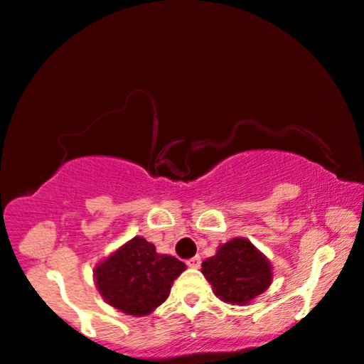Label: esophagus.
<instances>
[{
	"label": "esophagus",
	"instance_id": "obj_1",
	"mask_svg": "<svg viewBox=\"0 0 364 364\" xmlns=\"http://www.w3.org/2000/svg\"><path fill=\"white\" fill-rule=\"evenodd\" d=\"M200 264H202V259H200V256H193V257H191V259L187 261V266L188 267H193V269H197V267H200Z\"/></svg>",
	"mask_w": 364,
	"mask_h": 364
}]
</instances>
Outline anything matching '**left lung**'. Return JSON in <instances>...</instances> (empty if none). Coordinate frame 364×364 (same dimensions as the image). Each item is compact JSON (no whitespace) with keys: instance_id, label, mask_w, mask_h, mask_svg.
I'll list each match as a JSON object with an SVG mask.
<instances>
[{"instance_id":"1","label":"left lung","mask_w":364,"mask_h":364,"mask_svg":"<svg viewBox=\"0 0 364 364\" xmlns=\"http://www.w3.org/2000/svg\"><path fill=\"white\" fill-rule=\"evenodd\" d=\"M202 274L225 302L246 305L271 286L272 267L245 238H233L202 264Z\"/></svg>"}]
</instances>
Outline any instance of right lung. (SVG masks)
Masks as SVG:
<instances>
[{"instance_id":"obj_1","label":"right lung","mask_w":364,"mask_h":364,"mask_svg":"<svg viewBox=\"0 0 364 364\" xmlns=\"http://www.w3.org/2000/svg\"><path fill=\"white\" fill-rule=\"evenodd\" d=\"M187 269L177 257L157 255L156 246L136 236L95 267L102 297L123 314L144 317L169 297L172 282Z\"/></svg>"}]
</instances>
